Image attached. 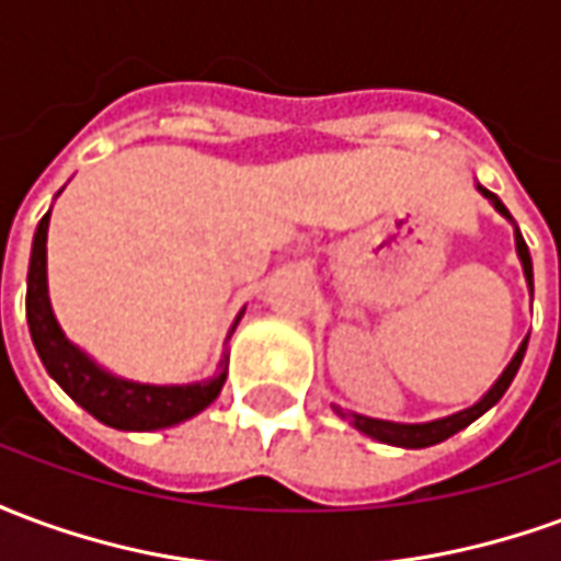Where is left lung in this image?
Returning a JSON list of instances; mask_svg holds the SVG:
<instances>
[{
    "label": "left lung",
    "instance_id": "1",
    "mask_svg": "<svg viewBox=\"0 0 561 561\" xmlns=\"http://www.w3.org/2000/svg\"><path fill=\"white\" fill-rule=\"evenodd\" d=\"M478 192H481V195L486 197L490 204H493L499 216H505V219L514 225V243H517V257H519V264H523V276H526V285H529V297H531V294H535V282H531L529 245H526V240H523V233H519L517 221L511 219V213H507L505 204H502V201H499V197H495L490 188H483V185L478 183ZM526 345H529V336L519 342L517 354L511 357V364L502 369V376L495 378L493 388L486 390L481 400L474 402V405H469V409H462V412L447 414V417H435V421H426V423H397V421H381V417H366V414L348 412V409H342V405H333V412L352 423L354 430H360L364 435L376 438V442H385V445L409 447V450H414V447L438 445V442H445V438H450V435L459 433V430H466L469 423L478 421L481 414L490 412L495 402L505 397V390L511 388V381H514L519 364H523Z\"/></svg>",
    "mask_w": 561,
    "mask_h": 561
}]
</instances>
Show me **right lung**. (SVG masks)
<instances>
[{
    "mask_svg": "<svg viewBox=\"0 0 561 561\" xmlns=\"http://www.w3.org/2000/svg\"><path fill=\"white\" fill-rule=\"evenodd\" d=\"M47 225L50 209L35 228L30 255V276H26V321H30L35 352L42 357L44 369L50 373L59 388L66 390L80 409L126 433H152L173 423H183L207 409L221 393L228 378V354H221L219 373L207 381L192 385H144L131 378L114 376L111 369L95 364L90 354L68 340L59 328L47 294ZM243 312L233 318V328L240 324ZM231 328V333H233ZM228 333V340H231Z\"/></svg>",
    "mask_w": 561,
    "mask_h": 561,
    "instance_id": "obj_1",
    "label": "right lung"
}]
</instances>
